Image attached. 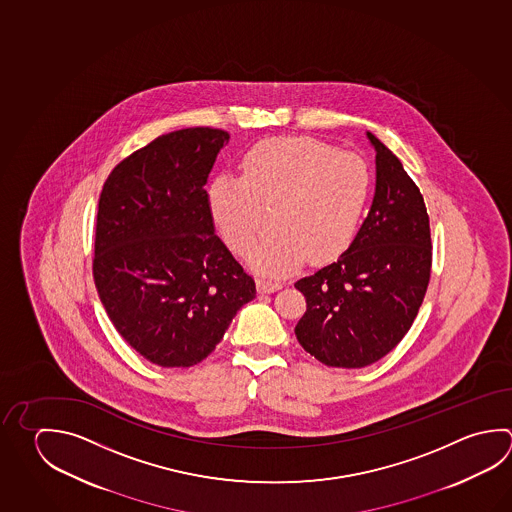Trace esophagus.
Listing matches in <instances>:
<instances>
[{
  "label": "esophagus",
  "instance_id": "1",
  "mask_svg": "<svg viewBox=\"0 0 512 512\" xmlns=\"http://www.w3.org/2000/svg\"><path fill=\"white\" fill-rule=\"evenodd\" d=\"M256 289L261 294H267V292H274V290L281 289V283L278 281H272V279L258 278L256 279Z\"/></svg>",
  "mask_w": 512,
  "mask_h": 512
}]
</instances>
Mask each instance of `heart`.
I'll return each mask as SVG.
<instances>
[{"label": "heart", "instance_id": "b5f03b06", "mask_svg": "<svg viewBox=\"0 0 512 512\" xmlns=\"http://www.w3.org/2000/svg\"><path fill=\"white\" fill-rule=\"evenodd\" d=\"M372 195L363 158L310 139H272L245 155L242 177L220 175L207 187V204L225 243L245 254L256 236L258 202L278 204L276 233L256 245L249 265L285 276L314 261L334 260L357 236Z\"/></svg>", "mask_w": 512, "mask_h": 512}]
</instances>
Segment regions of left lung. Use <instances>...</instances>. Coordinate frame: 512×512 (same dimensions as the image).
<instances>
[{"mask_svg":"<svg viewBox=\"0 0 512 512\" xmlns=\"http://www.w3.org/2000/svg\"><path fill=\"white\" fill-rule=\"evenodd\" d=\"M375 149L372 207L337 261L296 281L307 312L299 344L335 368H364L406 335L428 290L431 233L424 198L399 158L366 131Z\"/></svg>","mask_w":512,"mask_h":512,"instance_id":"left-lung-1","label":"left lung"}]
</instances>
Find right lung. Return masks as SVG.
Segmentation results:
<instances>
[{
	"label": "right lung",
	"mask_w": 512,
	"mask_h": 512,
	"mask_svg": "<svg viewBox=\"0 0 512 512\" xmlns=\"http://www.w3.org/2000/svg\"><path fill=\"white\" fill-rule=\"evenodd\" d=\"M229 139L213 128L160 135L113 169L99 198V298L124 341L164 368L204 361L256 298L207 204V178Z\"/></svg>",
	"instance_id": "right-lung-1"
}]
</instances>
